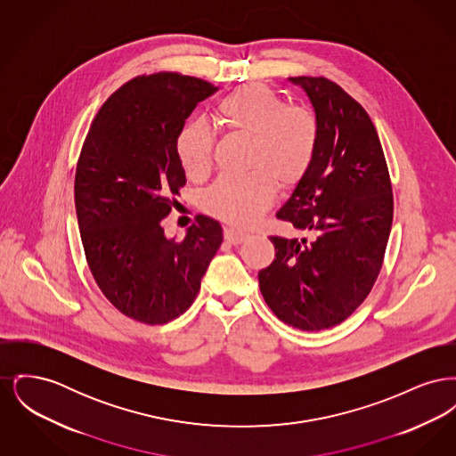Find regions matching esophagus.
Wrapping results in <instances>:
<instances>
[{"label":"esophagus","mask_w":456,"mask_h":456,"mask_svg":"<svg viewBox=\"0 0 456 456\" xmlns=\"http://www.w3.org/2000/svg\"><path fill=\"white\" fill-rule=\"evenodd\" d=\"M224 238H225L227 242H231V244H240V242L246 240L248 234H246V232H240V231H236V229L227 227L225 232H224Z\"/></svg>","instance_id":"esophagus-1"}]
</instances>
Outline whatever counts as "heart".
Instances as JSON below:
<instances>
[{
	"instance_id": "heart-1",
	"label": "heart",
	"mask_w": 456,
	"mask_h": 456,
	"mask_svg": "<svg viewBox=\"0 0 456 456\" xmlns=\"http://www.w3.org/2000/svg\"><path fill=\"white\" fill-rule=\"evenodd\" d=\"M229 131L251 136L242 175H224L203 195V208L231 225L255 224L275 198V186L294 188L309 171L320 140L316 114L305 106H287L263 84H248L225 95L216 108ZM179 162L191 179L212 169L214 134L201 119L188 121L177 134Z\"/></svg>"
}]
</instances>
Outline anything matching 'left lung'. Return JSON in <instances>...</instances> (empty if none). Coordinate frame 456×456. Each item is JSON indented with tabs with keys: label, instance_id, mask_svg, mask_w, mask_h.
I'll list each match as a JSON object with an SVG mask.
<instances>
[{
	"label": "left lung",
	"instance_id": "left-lung-1",
	"mask_svg": "<svg viewBox=\"0 0 456 456\" xmlns=\"http://www.w3.org/2000/svg\"><path fill=\"white\" fill-rule=\"evenodd\" d=\"M320 126L314 160L277 218L314 238L272 236L275 260L258 273L283 323L318 331L342 323L376 282L393 222L390 173L364 108L325 77H292Z\"/></svg>",
	"mask_w": 456,
	"mask_h": 456
}]
</instances>
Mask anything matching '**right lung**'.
Listing matches in <instances>:
<instances>
[{"mask_svg":"<svg viewBox=\"0 0 456 456\" xmlns=\"http://www.w3.org/2000/svg\"><path fill=\"white\" fill-rule=\"evenodd\" d=\"M217 87L173 71L118 88L90 125L75 174V208L88 268L119 313L145 325L183 314L222 244L217 220L198 216L183 240L160 225L186 174L175 142Z\"/></svg>","mask_w":456,"mask_h":456,"instance_id":"1","label":"right lung"}]
</instances>
